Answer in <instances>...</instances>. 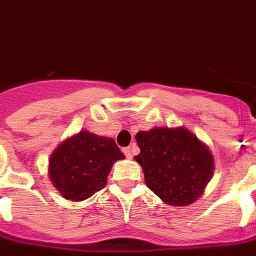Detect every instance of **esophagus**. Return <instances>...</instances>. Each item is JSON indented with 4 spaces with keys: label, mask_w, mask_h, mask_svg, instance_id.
Here are the masks:
<instances>
[{
    "label": "esophagus",
    "mask_w": 256,
    "mask_h": 256,
    "mask_svg": "<svg viewBox=\"0 0 256 256\" xmlns=\"http://www.w3.org/2000/svg\"><path fill=\"white\" fill-rule=\"evenodd\" d=\"M123 154L126 155V158H128V159H132V156H133V146L123 148Z\"/></svg>",
    "instance_id": "esophagus-1"
}]
</instances>
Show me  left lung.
<instances>
[{"label": "left lung", "instance_id": "left-lung-1", "mask_svg": "<svg viewBox=\"0 0 256 256\" xmlns=\"http://www.w3.org/2000/svg\"><path fill=\"white\" fill-rule=\"evenodd\" d=\"M136 140L146 186L166 204L194 203L214 172V156L207 145L185 128H154Z\"/></svg>", "mask_w": 256, "mask_h": 256}]
</instances>
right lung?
I'll list each match as a JSON object with an SVG mask.
<instances>
[{"label":"right lung","mask_w":256,"mask_h":256,"mask_svg":"<svg viewBox=\"0 0 256 256\" xmlns=\"http://www.w3.org/2000/svg\"><path fill=\"white\" fill-rule=\"evenodd\" d=\"M122 159L115 140L80 130L53 150L48 176L64 198L82 202L106 186L114 163Z\"/></svg>","instance_id":"1"}]
</instances>
